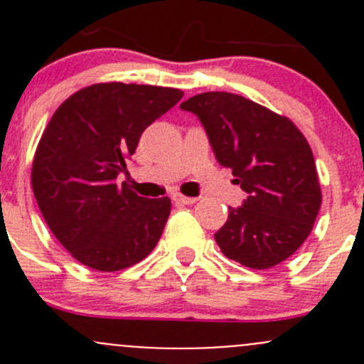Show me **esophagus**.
<instances>
[{"label": "esophagus", "instance_id": "1", "mask_svg": "<svg viewBox=\"0 0 364 364\" xmlns=\"http://www.w3.org/2000/svg\"><path fill=\"white\" fill-rule=\"evenodd\" d=\"M174 200L178 204H183V205H190V204H196L197 200V197H186V196H176L174 197Z\"/></svg>", "mask_w": 364, "mask_h": 364}]
</instances>
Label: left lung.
Returning <instances> with one entry per match:
<instances>
[{"label":"left lung","instance_id":"left-lung-1","mask_svg":"<svg viewBox=\"0 0 364 364\" xmlns=\"http://www.w3.org/2000/svg\"><path fill=\"white\" fill-rule=\"evenodd\" d=\"M179 107L199 117L218 164L232 168L248 193L215 234L220 250L252 269L284 262L311 232L322 200L304 135L240 95L209 91Z\"/></svg>","mask_w":364,"mask_h":364}]
</instances>
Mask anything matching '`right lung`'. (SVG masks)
Masks as SVG:
<instances>
[{
    "label": "right lung",
    "mask_w": 364,
    "mask_h": 364,
    "mask_svg": "<svg viewBox=\"0 0 364 364\" xmlns=\"http://www.w3.org/2000/svg\"><path fill=\"white\" fill-rule=\"evenodd\" d=\"M181 98L174 87L93 84L50 117L33 160V193L54 236L84 266L124 269L159 243L171 199L139 197L117 176L142 132Z\"/></svg>",
    "instance_id": "1"
}]
</instances>
